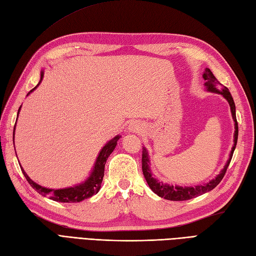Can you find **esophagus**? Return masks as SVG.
Here are the masks:
<instances>
[{
	"instance_id": "esophagus-1",
	"label": "esophagus",
	"mask_w": 256,
	"mask_h": 256,
	"mask_svg": "<svg viewBox=\"0 0 256 256\" xmlns=\"http://www.w3.org/2000/svg\"><path fill=\"white\" fill-rule=\"evenodd\" d=\"M128 132L130 133H140L142 130V124L138 121H132L130 124H128Z\"/></svg>"
}]
</instances>
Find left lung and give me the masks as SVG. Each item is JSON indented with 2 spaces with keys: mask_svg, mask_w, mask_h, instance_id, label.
Returning a JSON list of instances; mask_svg holds the SVG:
<instances>
[{
  "mask_svg": "<svg viewBox=\"0 0 256 256\" xmlns=\"http://www.w3.org/2000/svg\"><path fill=\"white\" fill-rule=\"evenodd\" d=\"M204 80H206L205 85L208 89L210 92H218L222 94V96L228 100V102L230 104V109H231V114H232V118L234 121V145L231 150L230 154V158L226 164L224 169L222 170L220 174H219L215 179L212 180L210 182L204 184V186H198L195 188H182V186H169V184H166L162 182H158L155 178L152 176V172L150 169V159H148V154L145 147H142V174H144L145 179L147 181V184L150 186L152 188V191L154 193H156L160 198H164L166 200H188L196 198V196H200L202 194H204L206 192L212 191V188H215L220 181L222 180V178L226 174V171H227L228 166L231 162V158H232L234 152L236 150V145L238 142V133H239V128H238V122H236V106H234V101L232 96L229 92V89L227 87H224L222 85L220 82L217 80V78L214 74L212 73V70L210 68H206V72L203 75Z\"/></svg>",
  "mask_w": 256,
  "mask_h": 256,
  "instance_id": "8db88e82",
  "label": "left lung"
}]
</instances>
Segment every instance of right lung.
Returning <instances> with one entry per match:
<instances>
[{"label":"right lung","mask_w":256,"mask_h":256,"mask_svg":"<svg viewBox=\"0 0 256 256\" xmlns=\"http://www.w3.org/2000/svg\"><path fill=\"white\" fill-rule=\"evenodd\" d=\"M42 77H44V73H41V80H42ZM37 86H36L34 88H37ZM34 89H32V90L28 94H30ZM20 108L18 109V112H20ZM14 130H15V128H14ZM13 138H14V136H13ZM118 138H120V136L118 135L114 138H112L110 142H108V144L104 145V147L99 152L98 158L96 160V164H94V170L90 174V176H89L84 183L80 184V186H70L68 188H58V190L46 188L39 186V184H37V183H34L30 179V178L26 174V172L24 171V169L22 167H20V169L22 171L24 176H25L26 180L28 181V183L30 184V186L39 194L44 195V196H49L50 200H53L56 202H61V203H77V202H80L85 198H92V195L98 193V191L100 190V186H101V182H102L104 176V164L106 162V159H108V157L111 155V152H114Z\"/></svg>","instance_id":"obj_1"}]
</instances>
